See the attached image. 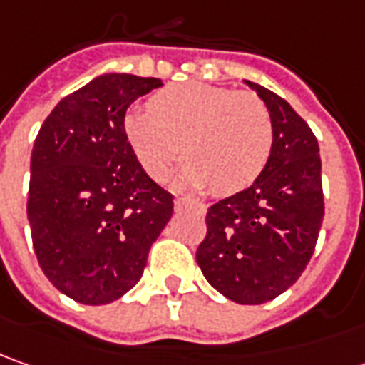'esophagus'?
I'll use <instances>...</instances> for the list:
<instances>
[{"label": "esophagus", "mask_w": 365, "mask_h": 365, "mask_svg": "<svg viewBox=\"0 0 365 365\" xmlns=\"http://www.w3.org/2000/svg\"><path fill=\"white\" fill-rule=\"evenodd\" d=\"M175 207H194L195 212H200V214L206 212V206H204V204L194 202V200H190V197H175Z\"/></svg>", "instance_id": "esophagus-1"}]
</instances>
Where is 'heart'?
Here are the masks:
<instances>
[{
    "instance_id": "1",
    "label": "heart",
    "mask_w": 365,
    "mask_h": 365,
    "mask_svg": "<svg viewBox=\"0 0 365 365\" xmlns=\"http://www.w3.org/2000/svg\"><path fill=\"white\" fill-rule=\"evenodd\" d=\"M125 137L153 180H163L182 149L183 180L228 195L257 182L272 153L269 107L252 93L183 82L125 117Z\"/></svg>"
}]
</instances>
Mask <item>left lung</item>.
Masks as SVG:
<instances>
[{
	"label": "left lung",
	"mask_w": 365,
	"mask_h": 365,
	"mask_svg": "<svg viewBox=\"0 0 365 365\" xmlns=\"http://www.w3.org/2000/svg\"><path fill=\"white\" fill-rule=\"evenodd\" d=\"M274 143L250 187L207 207L195 260L206 281L240 305L272 301L297 283L317 245L325 214L317 137L293 107L257 82Z\"/></svg>",
	"instance_id": "left-lung-1"
}]
</instances>
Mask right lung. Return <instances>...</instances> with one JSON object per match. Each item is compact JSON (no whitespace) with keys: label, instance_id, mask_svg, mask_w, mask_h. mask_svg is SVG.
Wrapping results in <instances>:
<instances>
[{"label":"right lung","instance_id":"1","mask_svg":"<svg viewBox=\"0 0 365 365\" xmlns=\"http://www.w3.org/2000/svg\"><path fill=\"white\" fill-rule=\"evenodd\" d=\"M159 78L103 74L64 96L34 141L28 220L40 269L84 305L113 303L143 274L173 214L125 137V113Z\"/></svg>","mask_w":365,"mask_h":365}]
</instances>
